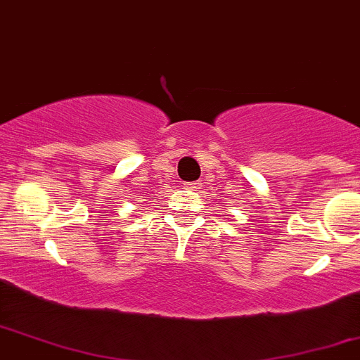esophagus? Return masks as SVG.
Here are the masks:
<instances>
[{"label": "esophagus", "instance_id": "esophagus-1", "mask_svg": "<svg viewBox=\"0 0 360 360\" xmlns=\"http://www.w3.org/2000/svg\"><path fill=\"white\" fill-rule=\"evenodd\" d=\"M201 186H203V184H201V181H195V183H189V184H186V189H191V191H200L201 189Z\"/></svg>", "mask_w": 360, "mask_h": 360}]
</instances>
